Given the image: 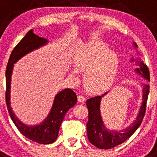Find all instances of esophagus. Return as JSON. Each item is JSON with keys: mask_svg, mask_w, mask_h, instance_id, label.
Instances as JSON below:
<instances>
[{"mask_svg": "<svg viewBox=\"0 0 157 157\" xmlns=\"http://www.w3.org/2000/svg\"><path fill=\"white\" fill-rule=\"evenodd\" d=\"M86 100L85 97L82 95H78V102H80V103H82V102H84Z\"/></svg>", "mask_w": 157, "mask_h": 157, "instance_id": "1", "label": "esophagus"}]
</instances>
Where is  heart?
Masks as SVG:
<instances>
[{
  "label": "heart",
  "mask_w": 157,
  "mask_h": 157,
  "mask_svg": "<svg viewBox=\"0 0 157 157\" xmlns=\"http://www.w3.org/2000/svg\"><path fill=\"white\" fill-rule=\"evenodd\" d=\"M74 66L78 71L85 72L82 83L86 91L98 94L112 86L117 74L119 59L104 43H88L76 52ZM71 75L76 78V71H71Z\"/></svg>",
  "instance_id": "b5f03b06"
}]
</instances>
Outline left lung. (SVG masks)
<instances>
[{
	"mask_svg": "<svg viewBox=\"0 0 157 157\" xmlns=\"http://www.w3.org/2000/svg\"><path fill=\"white\" fill-rule=\"evenodd\" d=\"M134 46L137 47V45L134 43ZM132 59L130 61H134ZM139 65V68H136L135 71L141 75L145 79H150V75L148 67L143 61L137 60ZM149 93V86L145 85L143 88V98L142 104L136 120L127 128L122 130H109L105 127L103 120L101 119L100 112V105L101 98L107 94H104L101 96H96L86 101V106L89 111V120L86 123L87 135L90 143L95 145L97 148L102 149H112L117 145L128 139L130 136L135 132L137 129L140 127L141 122L143 120L146 110V103L148 96Z\"/></svg>",
	"mask_w": 157,
	"mask_h": 157,
	"instance_id": "left-lung-1",
	"label": "left lung"
}]
</instances>
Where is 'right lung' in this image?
<instances>
[{
	"instance_id": "right-lung-1",
	"label": "right lung",
	"mask_w": 157,
	"mask_h": 157,
	"mask_svg": "<svg viewBox=\"0 0 157 157\" xmlns=\"http://www.w3.org/2000/svg\"><path fill=\"white\" fill-rule=\"evenodd\" d=\"M48 40L39 37L34 34L33 30H29L21 41H19L13 48L10 57L8 59L6 67L5 77H6V92L5 101L8 113L18 130L26 138L35 141L37 143L51 144L56 141L58 137L59 127L67 111L74 106L77 102V97L74 91L71 89H65L60 91L54 99L53 105L49 114L41 123L36 126H27L22 123L14 114L10 105V89L11 75L14 63L26 54L36 48L47 44Z\"/></svg>"
}]
</instances>
